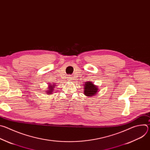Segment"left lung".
Returning a JSON list of instances; mask_svg holds the SVG:
<instances>
[{
	"instance_id": "obj_1",
	"label": "left lung",
	"mask_w": 150,
	"mask_h": 150,
	"mask_svg": "<svg viewBox=\"0 0 150 150\" xmlns=\"http://www.w3.org/2000/svg\"><path fill=\"white\" fill-rule=\"evenodd\" d=\"M85 91H84V94L87 96H94L97 91H98V87L95 86L91 82H87V83H85Z\"/></svg>"
}]
</instances>
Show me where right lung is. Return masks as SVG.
I'll return each instance as SVG.
<instances>
[{"mask_svg": "<svg viewBox=\"0 0 150 150\" xmlns=\"http://www.w3.org/2000/svg\"><path fill=\"white\" fill-rule=\"evenodd\" d=\"M52 85L53 86H50L49 87V89H48V91H47V93H50V94H52V92H53L52 91L54 90V89H53V88H54V85H53V84H52Z\"/></svg>", "mask_w": 150, "mask_h": 150, "instance_id": "right-lung-1", "label": "right lung"}]
</instances>
